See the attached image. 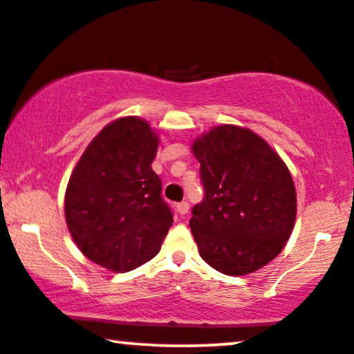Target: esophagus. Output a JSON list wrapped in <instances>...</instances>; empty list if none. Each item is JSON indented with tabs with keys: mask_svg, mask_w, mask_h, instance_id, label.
Listing matches in <instances>:
<instances>
[{
	"mask_svg": "<svg viewBox=\"0 0 354 354\" xmlns=\"http://www.w3.org/2000/svg\"><path fill=\"white\" fill-rule=\"evenodd\" d=\"M176 209H178V212H180L181 215H186L187 212H189V204H187V201H183V202H180V204L176 205Z\"/></svg>",
	"mask_w": 354,
	"mask_h": 354,
	"instance_id": "esophagus-1",
	"label": "esophagus"
}]
</instances>
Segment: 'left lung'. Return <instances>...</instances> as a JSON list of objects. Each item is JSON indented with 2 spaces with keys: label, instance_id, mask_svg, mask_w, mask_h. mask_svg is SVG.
<instances>
[{
  "label": "left lung",
  "instance_id": "8db88e82",
  "mask_svg": "<svg viewBox=\"0 0 354 354\" xmlns=\"http://www.w3.org/2000/svg\"><path fill=\"white\" fill-rule=\"evenodd\" d=\"M204 199L189 221L201 257L225 275H246L285 248L296 218L293 178L251 129L221 124L192 144Z\"/></svg>",
  "mask_w": 354,
  "mask_h": 354
}]
</instances>
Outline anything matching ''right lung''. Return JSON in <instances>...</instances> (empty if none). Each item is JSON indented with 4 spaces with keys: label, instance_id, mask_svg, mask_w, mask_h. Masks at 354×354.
<instances>
[{
    "label": "right lung",
    "instance_id": "right-lung-1",
    "mask_svg": "<svg viewBox=\"0 0 354 354\" xmlns=\"http://www.w3.org/2000/svg\"><path fill=\"white\" fill-rule=\"evenodd\" d=\"M158 136L149 122L126 116L87 145L64 197L69 233L81 252L111 272H129L155 257L173 212L152 169Z\"/></svg>",
    "mask_w": 354,
    "mask_h": 354
}]
</instances>
